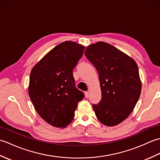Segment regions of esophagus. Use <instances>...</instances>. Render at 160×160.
Listing matches in <instances>:
<instances>
[{"mask_svg":"<svg viewBox=\"0 0 160 160\" xmlns=\"http://www.w3.org/2000/svg\"><path fill=\"white\" fill-rule=\"evenodd\" d=\"M84 95H85V98H89V93L88 92V91H87V92L84 93Z\"/></svg>","mask_w":160,"mask_h":160,"instance_id":"1","label":"esophagus"}]
</instances>
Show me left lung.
<instances>
[{
	"mask_svg": "<svg viewBox=\"0 0 160 160\" xmlns=\"http://www.w3.org/2000/svg\"><path fill=\"white\" fill-rule=\"evenodd\" d=\"M84 54L97 69L102 92L98 104H93L102 124L113 127L131 113L142 90L135 61L110 44L98 42L88 46Z\"/></svg>",
	"mask_w": 160,
	"mask_h": 160,
	"instance_id": "1",
	"label": "left lung"
}]
</instances>
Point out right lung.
Here are the masks:
<instances>
[{
    "label": "right lung",
    "instance_id": "obj_1",
    "mask_svg": "<svg viewBox=\"0 0 160 160\" xmlns=\"http://www.w3.org/2000/svg\"><path fill=\"white\" fill-rule=\"evenodd\" d=\"M84 48L76 42H63L32 69L29 96L37 113L53 127H67L74 118L78 103L84 97L76 87L73 76Z\"/></svg>",
    "mask_w": 160,
    "mask_h": 160
}]
</instances>
